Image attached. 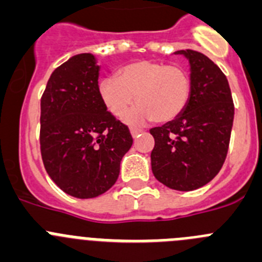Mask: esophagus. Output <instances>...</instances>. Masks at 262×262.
<instances>
[{"label": "esophagus", "mask_w": 262, "mask_h": 262, "mask_svg": "<svg viewBox=\"0 0 262 262\" xmlns=\"http://www.w3.org/2000/svg\"><path fill=\"white\" fill-rule=\"evenodd\" d=\"M140 133H142V130H141V129H138V128H130V134H132V136H133V137H137Z\"/></svg>", "instance_id": "esophagus-1"}]
</instances>
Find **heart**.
I'll use <instances>...</instances> for the list:
<instances>
[{
	"label": "heart",
	"instance_id": "1",
	"mask_svg": "<svg viewBox=\"0 0 262 262\" xmlns=\"http://www.w3.org/2000/svg\"><path fill=\"white\" fill-rule=\"evenodd\" d=\"M190 94L192 79L187 69L152 60L128 63L119 70L117 78L107 77L99 83L103 104L117 119L126 116L137 95L140 105L129 115V121H172L187 108Z\"/></svg>",
	"mask_w": 262,
	"mask_h": 262
}]
</instances>
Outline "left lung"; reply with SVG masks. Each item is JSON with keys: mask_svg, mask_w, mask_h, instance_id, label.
I'll return each mask as SVG.
<instances>
[{"mask_svg": "<svg viewBox=\"0 0 262 262\" xmlns=\"http://www.w3.org/2000/svg\"><path fill=\"white\" fill-rule=\"evenodd\" d=\"M176 53L189 60L192 94L180 116L150 130L155 140L151 169L166 187L189 192L222 168L235 108L227 78L210 58L192 49Z\"/></svg>", "mask_w": 262, "mask_h": 262, "instance_id": "1", "label": "left lung"}]
</instances>
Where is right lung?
I'll return each instance as SVG.
<instances>
[{
    "label": "right lung",
    "mask_w": 262,
    "mask_h": 262,
    "mask_svg": "<svg viewBox=\"0 0 262 262\" xmlns=\"http://www.w3.org/2000/svg\"><path fill=\"white\" fill-rule=\"evenodd\" d=\"M91 53L73 56L52 73L40 100V152L49 178L77 199L107 192L133 145L129 128L99 96Z\"/></svg>",
    "instance_id": "obj_1"
}]
</instances>
